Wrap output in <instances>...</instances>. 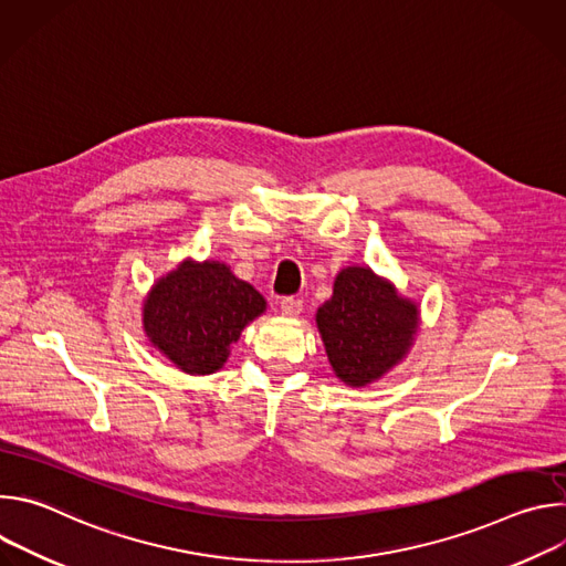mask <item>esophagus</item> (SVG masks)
<instances>
[{"label":"esophagus","instance_id":"34e87169","mask_svg":"<svg viewBox=\"0 0 566 566\" xmlns=\"http://www.w3.org/2000/svg\"><path fill=\"white\" fill-rule=\"evenodd\" d=\"M280 308H282L284 315L293 317V315H297V313L302 311V300H300V297H293V295H286V297H282V302H280Z\"/></svg>","mask_w":566,"mask_h":566}]
</instances>
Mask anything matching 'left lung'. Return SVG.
I'll return each instance as SVG.
<instances>
[{
  "label": "left lung",
  "mask_w": 566,
  "mask_h": 566,
  "mask_svg": "<svg viewBox=\"0 0 566 566\" xmlns=\"http://www.w3.org/2000/svg\"><path fill=\"white\" fill-rule=\"evenodd\" d=\"M315 319L336 376L363 387L406 356L419 311L369 269L352 266L336 277L334 297Z\"/></svg>",
  "instance_id": "left-lung-1"
}]
</instances>
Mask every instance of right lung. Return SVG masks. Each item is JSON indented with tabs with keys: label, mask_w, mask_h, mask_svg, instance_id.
Instances as JSON below:
<instances>
[{
	"label": "right lung",
	"mask_w": 566,
	"mask_h": 566,
	"mask_svg": "<svg viewBox=\"0 0 566 566\" xmlns=\"http://www.w3.org/2000/svg\"><path fill=\"white\" fill-rule=\"evenodd\" d=\"M264 308V297L228 266L186 262L154 284L145 302V332L184 371L212 374Z\"/></svg>",
	"instance_id": "right-lung-1"
}]
</instances>
